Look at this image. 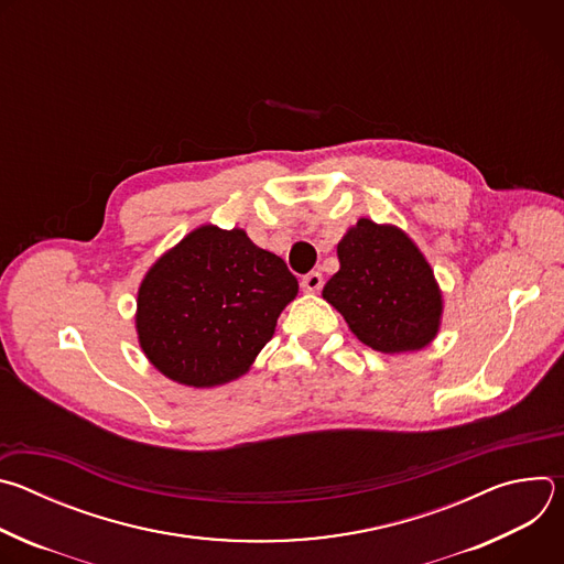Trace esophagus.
I'll list each match as a JSON object with an SVG mask.
<instances>
[{
	"instance_id": "1",
	"label": "esophagus",
	"mask_w": 564,
	"mask_h": 564,
	"mask_svg": "<svg viewBox=\"0 0 564 564\" xmlns=\"http://www.w3.org/2000/svg\"><path fill=\"white\" fill-rule=\"evenodd\" d=\"M301 288L305 292H318L321 288H324V276H321V272H307L303 279H301Z\"/></svg>"
}]
</instances>
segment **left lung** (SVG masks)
Wrapping results in <instances>:
<instances>
[{"label":"left lung","mask_w":564,"mask_h":564,"mask_svg":"<svg viewBox=\"0 0 564 564\" xmlns=\"http://www.w3.org/2000/svg\"><path fill=\"white\" fill-rule=\"evenodd\" d=\"M339 272L324 299L359 341L379 352L420 350L437 335L442 294L413 240L392 225L361 218L337 246Z\"/></svg>","instance_id":"left-lung-1"}]
</instances>
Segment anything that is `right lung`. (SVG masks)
<instances>
[{"label":"right lung","mask_w":564,"mask_h":564,"mask_svg":"<svg viewBox=\"0 0 564 564\" xmlns=\"http://www.w3.org/2000/svg\"><path fill=\"white\" fill-rule=\"evenodd\" d=\"M296 292L285 261L257 248L243 229L205 225L147 272L138 339L170 379L220 386L248 372Z\"/></svg>","instance_id":"obj_1"}]
</instances>
